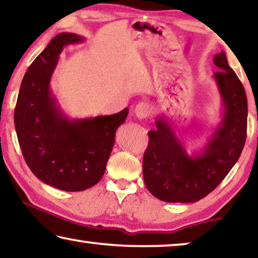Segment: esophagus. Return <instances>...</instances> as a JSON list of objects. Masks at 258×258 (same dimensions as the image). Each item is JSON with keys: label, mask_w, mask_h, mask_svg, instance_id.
I'll return each mask as SVG.
<instances>
[{"label": "esophagus", "mask_w": 258, "mask_h": 258, "mask_svg": "<svg viewBox=\"0 0 258 258\" xmlns=\"http://www.w3.org/2000/svg\"><path fill=\"white\" fill-rule=\"evenodd\" d=\"M150 113H151V108H150L148 102L141 101L138 102L136 107H135V115L138 118H141V120L148 117L150 115Z\"/></svg>", "instance_id": "1"}]
</instances>
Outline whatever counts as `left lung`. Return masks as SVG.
<instances>
[{"label": "left lung", "mask_w": 258, "mask_h": 258, "mask_svg": "<svg viewBox=\"0 0 258 258\" xmlns=\"http://www.w3.org/2000/svg\"><path fill=\"white\" fill-rule=\"evenodd\" d=\"M213 62L224 105L221 123L203 152L188 156L164 117L149 132V145L143 157V176L154 197L169 203H194L213 191L229 173L242 152L247 138L248 102L245 91L223 50Z\"/></svg>", "instance_id": "1"}]
</instances>
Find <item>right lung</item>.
Listing matches in <instances>:
<instances>
[{"instance_id": "1", "label": "right lung", "mask_w": 258, "mask_h": 258, "mask_svg": "<svg viewBox=\"0 0 258 258\" xmlns=\"http://www.w3.org/2000/svg\"><path fill=\"white\" fill-rule=\"evenodd\" d=\"M84 38L57 34L29 67L15 107V128L24 159L43 183L64 191H82L97 184L115 141L116 129L129 109L113 115L69 120L58 109L49 89L63 47Z\"/></svg>"}]
</instances>
